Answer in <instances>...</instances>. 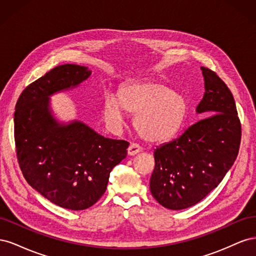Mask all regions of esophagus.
Returning a JSON list of instances; mask_svg holds the SVG:
<instances>
[{
	"label": "esophagus",
	"mask_w": 256,
	"mask_h": 256,
	"mask_svg": "<svg viewBox=\"0 0 256 256\" xmlns=\"http://www.w3.org/2000/svg\"><path fill=\"white\" fill-rule=\"evenodd\" d=\"M142 150V147L136 144V143H131L128 147V154L130 156H134L138 152H140Z\"/></svg>",
	"instance_id": "obj_1"
}]
</instances>
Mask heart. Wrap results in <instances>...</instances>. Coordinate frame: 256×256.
Returning <instances> with one entry per match:
<instances>
[{
  "label": "heart",
  "instance_id": "1",
  "mask_svg": "<svg viewBox=\"0 0 256 256\" xmlns=\"http://www.w3.org/2000/svg\"><path fill=\"white\" fill-rule=\"evenodd\" d=\"M188 104L184 96L156 81L138 82L120 88L118 98L106 95L104 115L113 127L122 124L125 111L134 116L138 134L147 141L158 142L171 138L186 118Z\"/></svg>",
  "mask_w": 256,
  "mask_h": 256
}]
</instances>
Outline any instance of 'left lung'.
I'll return each instance as SVG.
<instances>
[{"mask_svg": "<svg viewBox=\"0 0 256 256\" xmlns=\"http://www.w3.org/2000/svg\"><path fill=\"white\" fill-rule=\"evenodd\" d=\"M200 70L205 92L196 112L205 118L154 152L150 192L160 205L173 210L196 205L222 182L234 164L242 140L230 90L214 72L206 67Z\"/></svg>", "mask_w": 256, "mask_h": 256, "instance_id": "8db88e82", "label": "left lung"}]
</instances>
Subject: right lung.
Returning a JSON list of instances; mask_svg holds the SVG:
<instances>
[{
    "label": "right lung",
    "instance_id": "obj_1",
    "mask_svg": "<svg viewBox=\"0 0 256 256\" xmlns=\"http://www.w3.org/2000/svg\"><path fill=\"white\" fill-rule=\"evenodd\" d=\"M92 72L60 65L21 92L14 111V143L21 172L50 202L72 210L94 205L106 192L112 168L127 156L129 143L98 134L82 122L60 124L49 97L74 88Z\"/></svg>",
    "mask_w": 256,
    "mask_h": 256
}]
</instances>
